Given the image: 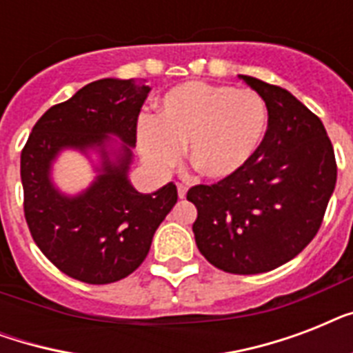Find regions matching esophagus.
Here are the masks:
<instances>
[{
    "mask_svg": "<svg viewBox=\"0 0 353 353\" xmlns=\"http://www.w3.org/2000/svg\"><path fill=\"white\" fill-rule=\"evenodd\" d=\"M177 196H179L181 199L187 196V187H185V185H181V183H177Z\"/></svg>",
    "mask_w": 353,
    "mask_h": 353,
    "instance_id": "1",
    "label": "esophagus"
}]
</instances>
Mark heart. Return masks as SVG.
<instances>
[{"label":"heart","instance_id":"obj_1","mask_svg":"<svg viewBox=\"0 0 353 353\" xmlns=\"http://www.w3.org/2000/svg\"><path fill=\"white\" fill-rule=\"evenodd\" d=\"M268 108L256 91L190 80L161 97L157 115L139 121L143 157L155 170H168L188 143V159L210 179L245 168L262 144Z\"/></svg>","mask_w":353,"mask_h":353}]
</instances>
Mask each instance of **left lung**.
Listing matches in <instances>:
<instances>
[{"label": "left lung", "instance_id": "obj_1", "mask_svg": "<svg viewBox=\"0 0 353 353\" xmlns=\"http://www.w3.org/2000/svg\"><path fill=\"white\" fill-rule=\"evenodd\" d=\"M268 108V130L252 159L214 185H196L192 231L214 268L256 274L295 258L315 238L337 181L321 119L290 91L240 74Z\"/></svg>", "mask_w": 353, "mask_h": 353}]
</instances>
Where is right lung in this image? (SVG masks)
Segmentation results:
<instances>
[{
	"mask_svg": "<svg viewBox=\"0 0 353 353\" xmlns=\"http://www.w3.org/2000/svg\"><path fill=\"white\" fill-rule=\"evenodd\" d=\"M148 93L141 80L91 82L49 108L21 150L23 212L32 240L62 273L85 284H112L132 274L177 201L174 183L141 194L128 179L130 148ZM110 134L123 141L113 152L107 150ZM63 148L101 155L99 176L77 196H65L50 181L52 161Z\"/></svg>",
	"mask_w": 353,
	"mask_h": 353,
	"instance_id": "add662e5",
	"label": "right lung"
}]
</instances>
